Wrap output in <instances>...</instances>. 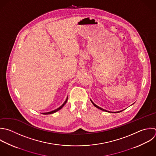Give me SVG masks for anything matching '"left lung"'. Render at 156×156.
<instances>
[{
  "label": "left lung",
  "instance_id": "left-lung-1",
  "mask_svg": "<svg viewBox=\"0 0 156 156\" xmlns=\"http://www.w3.org/2000/svg\"><path fill=\"white\" fill-rule=\"evenodd\" d=\"M90 101H91V102H92V104H93V105L94 106H95L96 108H99V109H100V110H102V111H104V112H108V113H119V112H122V110H120V111H118V112H110V111H108V110H105V109H104V108H101V107H99V106H98L97 105H96L92 101H91V99H90ZM134 104V103H133ZM133 104H132V105H133Z\"/></svg>",
  "mask_w": 156,
  "mask_h": 156
}]
</instances>
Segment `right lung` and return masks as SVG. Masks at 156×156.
Listing matches in <instances>:
<instances>
[{"label":"right lung","mask_w":156,"mask_h":156,"mask_svg":"<svg viewBox=\"0 0 156 156\" xmlns=\"http://www.w3.org/2000/svg\"><path fill=\"white\" fill-rule=\"evenodd\" d=\"M67 101H68V97H67V98H66V101L64 102V103L60 107H58V108H57V109H55V110H52V111H51V112H46V113H42L43 115H49V114H51V113H55L56 112H57V111H58L59 110H60L61 108H63V107L66 104V103L67 102Z\"/></svg>","instance_id":"1"}]
</instances>
